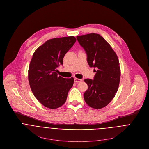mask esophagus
Here are the masks:
<instances>
[{"label":"esophagus","mask_w":149,"mask_h":149,"mask_svg":"<svg viewBox=\"0 0 149 149\" xmlns=\"http://www.w3.org/2000/svg\"><path fill=\"white\" fill-rule=\"evenodd\" d=\"M82 81L81 79H77V78H75L74 79V82H80Z\"/></svg>","instance_id":"obj_1"}]
</instances>
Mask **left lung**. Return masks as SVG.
I'll use <instances>...</instances> for the list:
<instances>
[{
	"label": "left lung",
	"instance_id": "1",
	"mask_svg": "<svg viewBox=\"0 0 149 149\" xmlns=\"http://www.w3.org/2000/svg\"><path fill=\"white\" fill-rule=\"evenodd\" d=\"M87 54L90 67L96 72L94 79H85L88 86L84 98L90 107L102 108L111 102L118 91L121 69L118 57L108 42L97 33L77 36Z\"/></svg>",
	"mask_w": 149,
	"mask_h": 149
}]
</instances>
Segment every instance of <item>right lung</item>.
<instances>
[{
	"mask_svg": "<svg viewBox=\"0 0 149 149\" xmlns=\"http://www.w3.org/2000/svg\"><path fill=\"white\" fill-rule=\"evenodd\" d=\"M76 39L68 36L49 39L33 53L28 69V81L36 98L44 107L57 109L66 101L74 79L57 76V68L63 64L65 54Z\"/></svg>",
	"mask_w": 149,
	"mask_h": 149,
	"instance_id": "right-lung-1",
	"label": "right lung"
}]
</instances>
